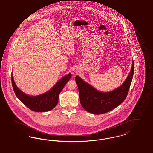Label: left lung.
Wrapping results in <instances>:
<instances>
[{
	"instance_id": "1",
	"label": "left lung",
	"mask_w": 153,
	"mask_h": 153,
	"mask_svg": "<svg viewBox=\"0 0 153 153\" xmlns=\"http://www.w3.org/2000/svg\"><path fill=\"white\" fill-rule=\"evenodd\" d=\"M134 70L133 61L131 71L124 83L117 88L108 93L98 91L78 76H76L75 81L78 87L81 105L87 112L97 115L113 110L126 98L133 79Z\"/></svg>"
}]
</instances>
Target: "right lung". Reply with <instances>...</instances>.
<instances>
[{"mask_svg": "<svg viewBox=\"0 0 153 153\" xmlns=\"http://www.w3.org/2000/svg\"><path fill=\"white\" fill-rule=\"evenodd\" d=\"M71 77V73L64 76L50 90L38 96H30L23 93L16 86L13 74L11 81L15 95L26 106L35 112H46L51 110L56 106L60 93Z\"/></svg>", "mask_w": 153, "mask_h": 153, "instance_id": "obj_1", "label": "right lung"}]
</instances>
